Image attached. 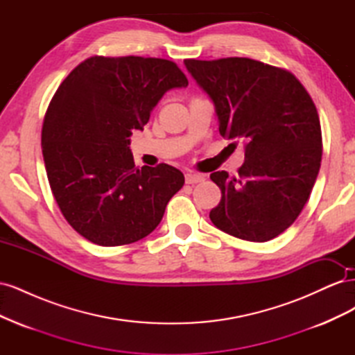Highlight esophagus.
<instances>
[{"mask_svg": "<svg viewBox=\"0 0 355 355\" xmlns=\"http://www.w3.org/2000/svg\"><path fill=\"white\" fill-rule=\"evenodd\" d=\"M185 180H187V184L192 185V184H198V182H202L204 176L200 173H194V171H188V173L185 175Z\"/></svg>", "mask_w": 355, "mask_h": 355, "instance_id": "34e87169", "label": "esophagus"}]
</instances>
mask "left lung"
Segmentation results:
<instances>
[{
	"mask_svg": "<svg viewBox=\"0 0 355 355\" xmlns=\"http://www.w3.org/2000/svg\"><path fill=\"white\" fill-rule=\"evenodd\" d=\"M184 63L211 101L219 133L244 144L237 178L210 175L222 191L210 220L241 240L275 239L302 211L318 176L323 148L313 99L293 73L253 59Z\"/></svg>",
	"mask_w": 355,
	"mask_h": 355,
	"instance_id": "1",
	"label": "left lung"
}]
</instances>
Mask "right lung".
I'll use <instances>...</instances> for the list:
<instances>
[{"instance_id":"obj_1","label":"right lung","mask_w":355,"mask_h":355,"mask_svg":"<svg viewBox=\"0 0 355 355\" xmlns=\"http://www.w3.org/2000/svg\"><path fill=\"white\" fill-rule=\"evenodd\" d=\"M187 85L176 63L139 56L90 58L59 85L42 124V157L62 214L84 239L123 245L158 227L185 178L168 164L136 168L128 137L168 90Z\"/></svg>"}]
</instances>
